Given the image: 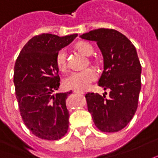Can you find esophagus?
Masks as SVG:
<instances>
[{"label":"esophagus","instance_id":"1","mask_svg":"<svg viewBox=\"0 0 158 158\" xmlns=\"http://www.w3.org/2000/svg\"><path fill=\"white\" fill-rule=\"evenodd\" d=\"M75 93H79V94H84L83 92H79V91H74Z\"/></svg>","mask_w":158,"mask_h":158}]
</instances>
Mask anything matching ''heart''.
Returning a JSON list of instances; mask_svg holds the SVG:
<instances>
[{
	"instance_id": "obj_1",
	"label": "heart",
	"mask_w": 158,
	"mask_h": 158,
	"mask_svg": "<svg viewBox=\"0 0 158 158\" xmlns=\"http://www.w3.org/2000/svg\"><path fill=\"white\" fill-rule=\"evenodd\" d=\"M75 48L79 52L84 53L85 55L90 56L93 53V47L87 42L77 43ZM55 64L57 68L61 72H65L67 68L66 63V52L65 49L59 50L55 56ZM97 71L93 67H88L82 71L73 72L68 75L64 80V85L67 89H72L79 92H83L89 88L90 85L97 79Z\"/></svg>"
}]
</instances>
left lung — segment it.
<instances>
[{
	"instance_id": "obj_1",
	"label": "left lung",
	"mask_w": 158,
	"mask_h": 158,
	"mask_svg": "<svg viewBox=\"0 0 158 158\" xmlns=\"http://www.w3.org/2000/svg\"><path fill=\"white\" fill-rule=\"evenodd\" d=\"M80 37L97 42L104 58L98 85L110 89L109 98L85 94L88 111L101 131H118L132 119L138 108L142 68L136 48L126 36L114 29H95Z\"/></svg>"
}]
</instances>
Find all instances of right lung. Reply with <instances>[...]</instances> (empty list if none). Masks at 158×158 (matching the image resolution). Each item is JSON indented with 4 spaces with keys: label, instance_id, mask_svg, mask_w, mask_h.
Here are the masks:
<instances>
[{
    "label": "right lung",
    "instance_id": "1",
    "mask_svg": "<svg viewBox=\"0 0 158 158\" xmlns=\"http://www.w3.org/2000/svg\"><path fill=\"white\" fill-rule=\"evenodd\" d=\"M77 36L36 35L23 47L15 64L14 83L20 116L30 131L41 139L58 140L67 132L65 99L72 91L55 93L60 81L55 56Z\"/></svg>",
    "mask_w": 158,
    "mask_h": 158
}]
</instances>
